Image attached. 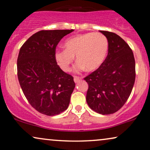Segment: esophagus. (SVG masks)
Instances as JSON below:
<instances>
[{
	"instance_id": "obj_1",
	"label": "esophagus",
	"mask_w": 150,
	"mask_h": 150,
	"mask_svg": "<svg viewBox=\"0 0 150 150\" xmlns=\"http://www.w3.org/2000/svg\"><path fill=\"white\" fill-rule=\"evenodd\" d=\"M81 79L82 77L77 76H74V81L75 83H78V82H79L81 80Z\"/></svg>"
}]
</instances>
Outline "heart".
I'll use <instances>...</instances> for the list:
<instances>
[{
  "label": "heart",
  "mask_w": 150,
  "mask_h": 150,
  "mask_svg": "<svg viewBox=\"0 0 150 150\" xmlns=\"http://www.w3.org/2000/svg\"><path fill=\"white\" fill-rule=\"evenodd\" d=\"M65 50H57L54 57L57 63L65 71H68L76 57L77 69L95 71L107 57L109 44L104 35L100 33L77 35L64 43Z\"/></svg>",
  "instance_id": "heart-1"
}]
</instances>
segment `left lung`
<instances>
[{"mask_svg":"<svg viewBox=\"0 0 150 150\" xmlns=\"http://www.w3.org/2000/svg\"><path fill=\"white\" fill-rule=\"evenodd\" d=\"M108 40V55L101 66L84 78L89 85L86 100L92 110L112 114L128 100L134 84L135 60L128 44L114 33L100 30Z\"/></svg>","mask_w":150,"mask_h":150,"instance_id":"1","label":"left lung"}]
</instances>
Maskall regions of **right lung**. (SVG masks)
<instances>
[{"mask_svg":"<svg viewBox=\"0 0 150 150\" xmlns=\"http://www.w3.org/2000/svg\"><path fill=\"white\" fill-rule=\"evenodd\" d=\"M73 30H40L20 49L17 74L20 87L30 105L46 115L66 110L75 87L73 76L59 67L54 57L57 44Z\"/></svg>","mask_w":150,"mask_h":150,"instance_id":"obj_1","label":"right lung"}]
</instances>
